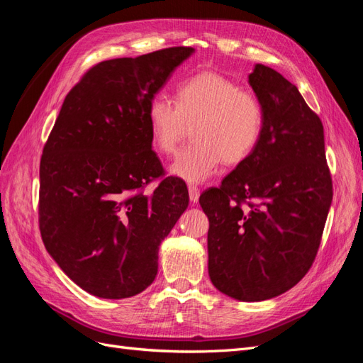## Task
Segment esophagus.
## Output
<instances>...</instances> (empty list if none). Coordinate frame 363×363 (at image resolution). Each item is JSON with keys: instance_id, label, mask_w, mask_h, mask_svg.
I'll use <instances>...</instances> for the list:
<instances>
[{"instance_id": "obj_1", "label": "esophagus", "mask_w": 363, "mask_h": 363, "mask_svg": "<svg viewBox=\"0 0 363 363\" xmlns=\"http://www.w3.org/2000/svg\"><path fill=\"white\" fill-rule=\"evenodd\" d=\"M188 191H189V199H191V201H192L194 204H195V203H199V199H200V189L196 188V186H189Z\"/></svg>"}]
</instances>
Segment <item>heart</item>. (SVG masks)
<instances>
[{
    "label": "heart",
    "mask_w": 363,
    "mask_h": 363,
    "mask_svg": "<svg viewBox=\"0 0 363 363\" xmlns=\"http://www.w3.org/2000/svg\"><path fill=\"white\" fill-rule=\"evenodd\" d=\"M147 123L155 147L171 155L194 125L189 147L169 167L174 177L203 183L228 164L244 162L256 148L263 125L257 98L242 91L235 80L218 72H200L175 91V104L157 95L147 107Z\"/></svg>",
    "instance_id": "1"
}]
</instances>
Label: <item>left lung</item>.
<instances>
[{"label": "left lung", "mask_w": 363, "mask_h": 363, "mask_svg": "<svg viewBox=\"0 0 363 363\" xmlns=\"http://www.w3.org/2000/svg\"><path fill=\"white\" fill-rule=\"evenodd\" d=\"M248 83L263 111L259 142L200 204L213 286L239 301H263L312 267L333 191L323 123L296 86L262 63Z\"/></svg>", "instance_id": "obj_1"}]
</instances>
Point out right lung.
Returning a JSON list of instances; mask_svg holds the SVG:
<instances>
[{"mask_svg":"<svg viewBox=\"0 0 363 363\" xmlns=\"http://www.w3.org/2000/svg\"><path fill=\"white\" fill-rule=\"evenodd\" d=\"M194 52L174 47L95 65L65 98L43 147L42 240L77 286L100 298H128L155 281L162 240L188 208L182 179L144 192L163 174L147 107Z\"/></svg>","mask_w":363,"mask_h":363,"instance_id":"add662e5","label":"right lung"}]
</instances>
